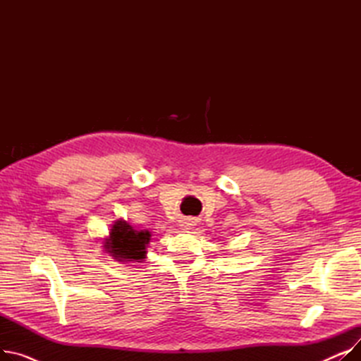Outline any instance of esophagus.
Here are the masks:
<instances>
[{"label": "esophagus", "instance_id": "1", "mask_svg": "<svg viewBox=\"0 0 361 361\" xmlns=\"http://www.w3.org/2000/svg\"><path fill=\"white\" fill-rule=\"evenodd\" d=\"M196 222L193 219H184L181 224V230H192Z\"/></svg>", "mask_w": 361, "mask_h": 361}]
</instances>
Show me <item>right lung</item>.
I'll return each mask as SVG.
<instances>
[{
    "label": "right lung",
    "mask_w": 361,
    "mask_h": 361,
    "mask_svg": "<svg viewBox=\"0 0 361 361\" xmlns=\"http://www.w3.org/2000/svg\"><path fill=\"white\" fill-rule=\"evenodd\" d=\"M150 237L149 230H136L126 219L120 218L111 225L108 237L102 241V247L117 262H142L146 259Z\"/></svg>",
    "instance_id": "add662e5"
}]
</instances>
